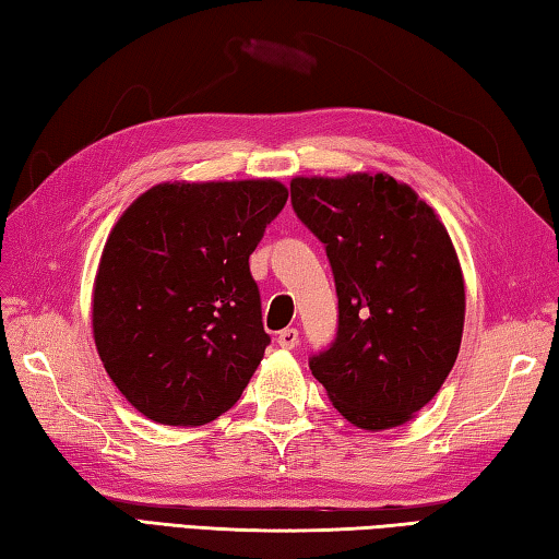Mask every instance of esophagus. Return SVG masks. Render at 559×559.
Listing matches in <instances>:
<instances>
[{"label": "esophagus", "mask_w": 559, "mask_h": 559, "mask_svg": "<svg viewBox=\"0 0 559 559\" xmlns=\"http://www.w3.org/2000/svg\"><path fill=\"white\" fill-rule=\"evenodd\" d=\"M277 343H280V347H284V350H294V347L299 345V331H297V329H284V331H280Z\"/></svg>", "instance_id": "esophagus-1"}]
</instances>
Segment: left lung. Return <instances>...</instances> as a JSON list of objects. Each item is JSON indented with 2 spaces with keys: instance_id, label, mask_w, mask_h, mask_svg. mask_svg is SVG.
Segmentation results:
<instances>
[{
  "instance_id": "left-lung-1",
  "label": "left lung",
  "mask_w": 559,
  "mask_h": 559,
  "mask_svg": "<svg viewBox=\"0 0 559 559\" xmlns=\"http://www.w3.org/2000/svg\"><path fill=\"white\" fill-rule=\"evenodd\" d=\"M292 206L325 246L338 333L309 367L353 426H402L443 386L465 325V280L433 209L384 173L294 177Z\"/></svg>"
}]
</instances>
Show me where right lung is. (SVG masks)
Returning a JSON list of instances; mask_svg holds the SVG:
<instances>
[{
	"instance_id": "obj_1",
	"label": "right lung",
	"mask_w": 559,
	"mask_h": 559,
	"mask_svg": "<svg viewBox=\"0 0 559 559\" xmlns=\"http://www.w3.org/2000/svg\"><path fill=\"white\" fill-rule=\"evenodd\" d=\"M277 180L163 182L116 221L92 292V331L116 389L163 426L234 406L265 355L248 258L287 204Z\"/></svg>"
}]
</instances>
